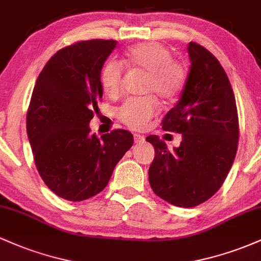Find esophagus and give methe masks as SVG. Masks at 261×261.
Here are the masks:
<instances>
[{
    "label": "esophagus",
    "mask_w": 261,
    "mask_h": 261,
    "mask_svg": "<svg viewBox=\"0 0 261 261\" xmlns=\"http://www.w3.org/2000/svg\"><path fill=\"white\" fill-rule=\"evenodd\" d=\"M134 140H135V143L140 145V143L145 142V136H142V135H139V134H135L134 135Z\"/></svg>",
    "instance_id": "esophagus-1"
}]
</instances>
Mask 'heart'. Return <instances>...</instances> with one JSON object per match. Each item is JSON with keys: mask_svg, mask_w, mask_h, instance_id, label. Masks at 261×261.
<instances>
[{"mask_svg": "<svg viewBox=\"0 0 261 261\" xmlns=\"http://www.w3.org/2000/svg\"><path fill=\"white\" fill-rule=\"evenodd\" d=\"M124 64L128 67L147 72L145 93L157 95L163 101L178 97L184 87L187 71L180 62L172 59L170 51L161 43L147 41L128 47L124 53ZM124 81V67L110 60L100 71V83L109 97L120 95ZM158 104L153 97L127 99L118 110L122 124L134 130H141L157 113Z\"/></svg>", "mask_w": 261, "mask_h": 261, "instance_id": "1", "label": "heart"}]
</instances>
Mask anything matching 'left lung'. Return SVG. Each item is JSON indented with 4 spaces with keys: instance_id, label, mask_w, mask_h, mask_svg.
Wrapping results in <instances>:
<instances>
[{
    "instance_id": "8db88e82",
    "label": "left lung",
    "mask_w": 261,
    "mask_h": 261,
    "mask_svg": "<svg viewBox=\"0 0 261 261\" xmlns=\"http://www.w3.org/2000/svg\"><path fill=\"white\" fill-rule=\"evenodd\" d=\"M190 71L180 99L167 113L163 130L181 134L179 147L167 148L155 135L148 170L152 190L179 207H194L222 187L237 148L239 125L236 98L220 61L196 43L188 44Z\"/></svg>"
}]
</instances>
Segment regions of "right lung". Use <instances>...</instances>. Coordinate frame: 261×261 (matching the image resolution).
<instances>
[{
	"label": "right lung",
	"mask_w": 261,
	"mask_h": 261,
	"mask_svg": "<svg viewBox=\"0 0 261 261\" xmlns=\"http://www.w3.org/2000/svg\"><path fill=\"white\" fill-rule=\"evenodd\" d=\"M115 47V40L94 39L59 50L33 89L27 134L35 166L47 188L68 201L99 194L134 143L127 130L98 139L89 128L103 97L100 71Z\"/></svg>",
	"instance_id": "add662e5"
}]
</instances>
